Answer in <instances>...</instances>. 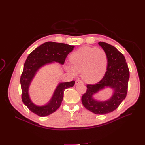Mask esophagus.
Returning a JSON list of instances; mask_svg holds the SVG:
<instances>
[{"mask_svg": "<svg viewBox=\"0 0 145 145\" xmlns=\"http://www.w3.org/2000/svg\"><path fill=\"white\" fill-rule=\"evenodd\" d=\"M80 83H82V82L80 80H76V82H75V85H78L80 84Z\"/></svg>", "mask_w": 145, "mask_h": 145, "instance_id": "obj_1", "label": "esophagus"}]
</instances>
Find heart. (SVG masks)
Here are the masks:
<instances>
[{
  "label": "heart",
  "mask_w": 145,
  "mask_h": 145,
  "mask_svg": "<svg viewBox=\"0 0 145 145\" xmlns=\"http://www.w3.org/2000/svg\"><path fill=\"white\" fill-rule=\"evenodd\" d=\"M71 64L66 66L67 72L73 75L82 73L83 80L88 83L100 81L106 73L108 55L101 48L83 47L70 57Z\"/></svg>",
  "instance_id": "obj_1"
}]
</instances>
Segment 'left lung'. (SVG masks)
<instances>
[{
	"mask_svg": "<svg viewBox=\"0 0 145 145\" xmlns=\"http://www.w3.org/2000/svg\"><path fill=\"white\" fill-rule=\"evenodd\" d=\"M108 55L107 69L102 79L95 85H88L86 92L82 97L84 107L97 115H104L115 110L126 98L129 71L126 59L115 47L103 42L98 43ZM105 87L113 90L108 100L98 101L93 96Z\"/></svg>",
	"mask_w": 145,
	"mask_h": 145,
	"instance_id": "left-lung-1",
	"label": "left lung"
}]
</instances>
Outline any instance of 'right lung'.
Here are the masks:
<instances>
[{
    "mask_svg": "<svg viewBox=\"0 0 145 145\" xmlns=\"http://www.w3.org/2000/svg\"><path fill=\"white\" fill-rule=\"evenodd\" d=\"M74 48V46L65 43L48 42L36 48L27 56L20 77L22 100L28 109L37 115L44 117L55 112L60 106L65 90L73 87L75 82L59 83L50 101L46 104L39 106L32 101L29 96V89L32 80L44 66L55 62L63 65L67 55Z\"/></svg>",
    "mask_w": 145,
    "mask_h": 145,
    "instance_id": "add662e5",
    "label": "right lung"
}]
</instances>
